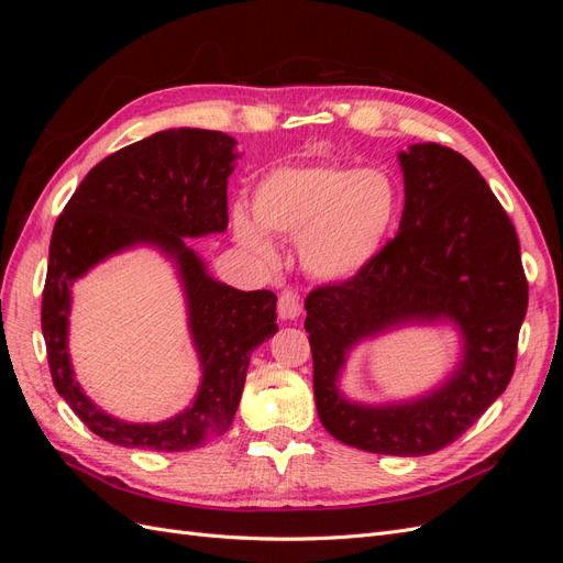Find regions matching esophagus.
Here are the masks:
<instances>
[{"label": "esophagus", "mask_w": 563, "mask_h": 563, "mask_svg": "<svg viewBox=\"0 0 563 563\" xmlns=\"http://www.w3.org/2000/svg\"><path fill=\"white\" fill-rule=\"evenodd\" d=\"M302 312V305H300V298L298 294L294 291H284L279 296V302H277V314L282 321H294L298 319Z\"/></svg>", "instance_id": "obj_1"}]
</instances>
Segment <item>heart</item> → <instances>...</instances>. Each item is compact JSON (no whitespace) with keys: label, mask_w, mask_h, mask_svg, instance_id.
Wrapping results in <instances>:
<instances>
[{"label":"heart","mask_w":563,"mask_h":563,"mask_svg":"<svg viewBox=\"0 0 563 563\" xmlns=\"http://www.w3.org/2000/svg\"><path fill=\"white\" fill-rule=\"evenodd\" d=\"M251 213L232 216V232L269 265L267 234L300 240V265L321 284H350L376 263L401 213L397 183L376 168L338 162L279 164L255 180Z\"/></svg>","instance_id":"heart-1"}]
</instances>
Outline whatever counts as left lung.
Returning a JSON list of instances; mask_svg holds the SVG:
<instances>
[{
  "label": "left lung",
  "mask_w": 563,
  "mask_h": 563,
  "mask_svg": "<svg viewBox=\"0 0 563 563\" xmlns=\"http://www.w3.org/2000/svg\"><path fill=\"white\" fill-rule=\"evenodd\" d=\"M399 234L362 277L314 288L305 331L317 413L331 437L368 453L430 455L472 428L512 378L528 284L512 220L460 152L416 143L399 152ZM434 322L461 335L459 362L437 388L383 405L339 389L356 344Z\"/></svg>",
  "instance_id": "left-lung-1"
}]
</instances>
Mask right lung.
<instances>
[{
	"instance_id": "add662e5",
	"label": "right lung",
	"mask_w": 563,
	"mask_h": 563,
	"mask_svg": "<svg viewBox=\"0 0 563 563\" xmlns=\"http://www.w3.org/2000/svg\"><path fill=\"white\" fill-rule=\"evenodd\" d=\"M236 159V141L223 131H159L96 164L56 220L42 298L51 378L79 420L110 444L190 451L223 434L240 406L253 350L279 331L275 294L213 279L187 242L228 230V178ZM141 245L159 250L177 269L202 371L191 406L159 423H129L96 407L74 380L66 347L74 282Z\"/></svg>"
}]
</instances>
